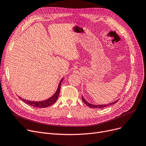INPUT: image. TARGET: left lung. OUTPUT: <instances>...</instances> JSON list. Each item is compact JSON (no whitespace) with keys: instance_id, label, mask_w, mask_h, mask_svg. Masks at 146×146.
<instances>
[{"instance_id":"obj_1","label":"left lung","mask_w":146,"mask_h":146,"mask_svg":"<svg viewBox=\"0 0 146 146\" xmlns=\"http://www.w3.org/2000/svg\"><path fill=\"white\" fill-rule=\"evenodd\" d=\"M82 101H83V102L84 103H85L87 106H88L89 107H90V108H105V107H107V106H108L111 105H113V104H115L117 103L118 102V101H115V102H112V103L109 104H106V105H93V104H91L85 100V99H84V98L83 96H82Z\"/></svg>"}]
</instances>
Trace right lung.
Wrapping results in <instances>:
<instances>
[{"label":"right lung","instance_id":"obj_1","mask_svg":"<svg viewBox=\"0 0 146 146\" xmlns=\"http://www.w3.org/2000/svg\"><path fill=\"white\" fill-rule=\"evenodd\" d=\"M63 79H61V80L60 81L57 90L56 92V93L54 94V95H52L51 98H50L49 99H47L45 101H40V102H34V101H27L25 100V99H23L22 98L19 97L21 99H22V101H24L25 103L28 104L29 105L33 106L34 107H36V108H45V107L49 106L51 105H52L54 103H55V102L57 100V98L58 97L59 94H60V86H61V83L62 82Z\"/></svg>","mask_w":146,"mask_h":146}]
</instances>
